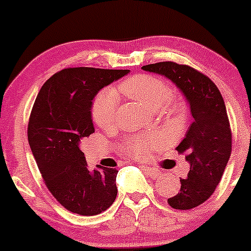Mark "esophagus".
I'll return each instance as SVG.
<instances>
[{
  "mask_svg": "<svg viewBox=\"0 0 251 251\" xmlns=\"http://www.w3.org/2000/svg\"><path fill=\"white\" fill-rule=\"evenodd\" d=\"M141 168L143 169V170L146 171V173L151 177H158V176H160V175H161L160 171L156 170L155 168H151V166H147V165H142Z\"/></svg>",
  "mask_w": 251,
  "mask_h": 251,
  "instance_id": "1",
  "label": "esophagus"
}]
</instances>
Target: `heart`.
Returning <instances> with one entry per match:
<instances>
[{
	"mask_svg": "<svg viewBox=\"0 0 251 251\" xmlns=\"http://www.w3.org/2000/svg\"><path fill=\"white\" fill-rule=\"evenodd\" d=\"M119 90L131 100H137L141 104L165 111L169 115H178L182 108L178 100L170 96V88L165 80L153 75L141 74L128 77L119 85ZM119 107V96L114 88L107 87L100 91L93 100V120L102 128H110L116 120V111ZM156 136L136 137L128 140L124 148L136 156H146L159 144Z\"/></svg>",
	"mask_w": 251,
	"mask_h": 251,
	"instance_id": "b5f03b06",
	"label": "heart"
}]
</instances>
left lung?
<instances>
[{
	"label": "left lung",
	"instance_id": "obj_1",
	"mask_svg": "<svg viewBox=\"0 0 251 251\" xmlns=\"http://www.w3.org/2000/svg\"><path fill=\"white\" fill-rule=\"evenodd\" d=\"M142 69L170 78L189 103L193 123L176 147L186 155L189 173L179 179L181 189L168 203L177 210L193 209L211 197L231 156L232 132L224 98L206 75L188 65L160 62Z\"/></svg>",
	"mask_w": 251,
	"mask_h": 251
}]
</instances>
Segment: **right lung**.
Masks as SVG:
<instances>
[{
  "label": "right lung",
  "mask_w": 251,
  "mask_h": 251,
  "mask_svg": "<svg viewBox=\"0 0 251 251\" xmlns=\"http://www.w3.org/2000/svg\"><path fill=\"white\" fill-rule=\"evenodd\" d=\"M130 70L68 68L40 90L27 124V140L48 191L69 211L93 216L118 194L116 169L90 170L80 144L95 132L93 98Z\"/></svg>",
  "instance_id": "obj_1"
}]
</instances>
